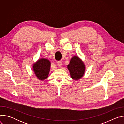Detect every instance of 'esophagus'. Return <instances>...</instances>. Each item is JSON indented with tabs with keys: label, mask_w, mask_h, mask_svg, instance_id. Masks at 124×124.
<instances>
[{
	"label": "esophagus",
	"mask_w": 124,
	"mask_h": 124,
	"mask_svg": "<svg viewBox=\"0 0 124 124\" xmlns=\"http://www.w3.org/2000/svg\"><path fill=\"white\" fill-rule=\"evenodd\" d=\"M57 65L58 67H61V66H62V62L60 61H58V62H57Z\"/></svg>",
	"instance_id": "34e87169"
}]
</instances>
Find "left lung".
<instances>
[{"instance_id":"left-lung-1","label":"left lung","mask_w":124,"mask_h":124,"mask_svg":"<svg viewBox=\"0 0 124 124\" xmlns=\"http://www.w3.org/2000/svg\"><path fill=\"white\" fill-rule=\"evenodd\" d=\"M68 68L71 78L75 80L79 79L82 77L85 71L83 63L77 56H74L71 59L70 64L68 65Z\"/></svg>"}]
</instances>
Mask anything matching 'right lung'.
Listing matches in <instances>:
<instances>
[{
    "mask_svg": "<svg viewBox=\"0 0 124 124\" xmlns=\"http://www.w3.org/2000/svg\"><path fill=\"white\" fill-rule=\"evenodd\" d=\"M50 63L46 59L42 58L33 65V70L35 75L40 80H44L47 77L50 70Z\"/></svg>",
    "mask_w": 124,
    "mask_h": 124,
    "instance_id": "obj_1",
    "label": "right lung"
}]
</instances>
